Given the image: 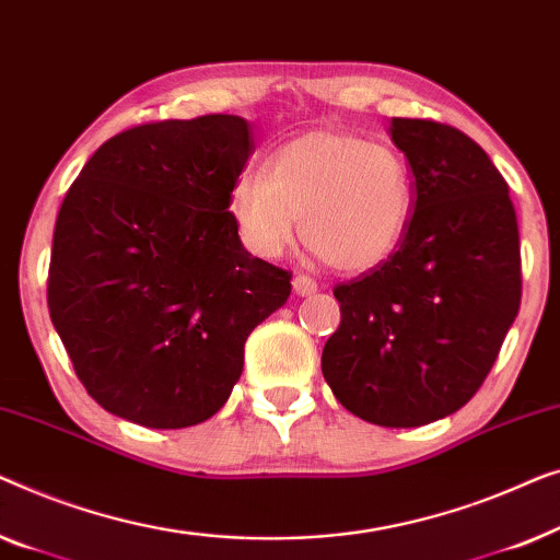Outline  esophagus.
Wrapping results in <instances>:
<instances>
[{"instance_id": "34e87169", "label": "esophagus", "mask_w": 560, "mask_h": 560, "mask_svg": "<svg viewBox=\"0 0 560 560\" xmlns=\"http://www.w3.org/2000/svg\"><path fill=\"white\" fill-rule=\"evenodd\" d=\"M291 287H294L296 296H312L314 291H317V281L304 277V273H296V277L291 279Z\"/></svg>"}]
</instances>
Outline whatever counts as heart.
Returning <instances> with one entry per match:
<instances>
[{"instance_id": "heart-1", "label": "heart", "mask_w": 560, "mask_h": 560, "mask_svg": "<svg viewBox=\"0 0 560 560\" xmlns=\"http://www.w3.org/2000/svg\"><path fill=\"white\" fill-rule=\"evenodd\" d=\"M416 192L406 162L388 147L345 129L283 141L269 175L243 172L228 195L233 225L248 250L279 258L299 235L342 273L383 266L404 243Z\"/></svg>"}]
</instances>
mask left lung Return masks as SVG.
Listing matches in <instances>:
<instances>
[{
	"label": "left lung",
	"instance_id": "obj_1",
	"mask_svg": "<svg viewBox=\"0 0 560 560\" xmlns=\"http://www.w3.org/2000/svg\"><path fill=\"white\" fill-rule=\"evenodd\" d=\"M388 133L411 164L413 220L388 261L335 287L322 373L362 421L413 429L459 411L498 360L520 310V238L508 183L467 133L423 119Z\"/></svg>",
	"mask_w": 560,
	"mask_h": 560
}]
</instances>
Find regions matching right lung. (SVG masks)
Returning a JSON list of instances; mask_svg holds the SVG:
<instances>
[{"mask_svg": "<svg viewBox=\"0 0 560 560\" xmlns=\"http://www.w3.org/2000/svg\"><path fill=\"white\" fill-rule=\"evenodd\" d=\"M250 152L241 116L144 124L101 144L70 185L47 306L108 413L149 429L208 421L248 335L287 304L291 273L250 256L228 210Z\"/></svg>", "mask_w": 560, "mask_h": 560, "instance_id": "add662e5", "label": "right lung"}]
</instances>
